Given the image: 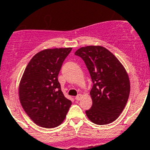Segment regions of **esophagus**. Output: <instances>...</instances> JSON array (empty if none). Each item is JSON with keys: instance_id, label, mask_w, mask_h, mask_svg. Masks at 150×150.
Instances as JSON below:
<instances>
[{"instance_id": "1", "label": "esophagus", "mask_w": 150, "mask_h": 150, "mask_svg": "<svg viewBox=\"0 0 150 150\" xmlns=\"http://www.w3.org/2000/svg\"><path fill=\"white\" fill-rule=\"evenodd\" d=\"M81 98H82L81 94H78V95L75 97V99H76V100H79L80 99H81Z\"/></svg>"}]
</instances>
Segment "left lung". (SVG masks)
Masks as SVG:
<instances>
[{
  "mask_svg": "<svg viewBox=\"0 0 150 150\" xmlns=\"http://www.w3.org/2000/svg\"><path fill=\"white\" fill-rule=\"evenodd\" d=\"M84 61L93 86L90 95L92 105L86 110L87 117L97 125L115 121L124 110L130 93L125 69L112 53L100 46H88L76 51Z\"/></svg>",
  "mask_w": 150,
  "mask_h": 150,
  "instance_id": "left-lung-1",
  "label": "left lung"
}]
</instances>
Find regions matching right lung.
I'll list each match as a JSON object with an SVG mask.
<instances>
[{
  "label": "right lung",
  "instance_id": "1",
  "mask_svg": "<svg viewBox=\"0 0 150 150\" xmlns=\"http://www.w3.org/2000/svg\"><path fill=\"white\" fill-rule=\"evenodd\" d=\"M72 48L44 50L28 64L19 84V99L34 123L55 128L64 120L71 106L58 79L62 64Z\"/></svg>",
  "mask_w": 150,
  "mask_h": 150
}]
</instances>
